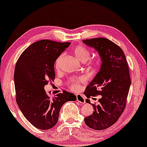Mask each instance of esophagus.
<instances>
[{"label":"esophagus","mask_w":147,"mask_h":147,"mask_svg":"<svg viewBox=\"0 0 147 147\" xmlns=\"http://www.w3.org/2000/svg\"><path fill=\"white\" fill-rule=\"evenodd\" d=\"M76 100H77V101L80 102L81 103H85V102H86L84 96H83V95H81V94L76 95Z\"/></svg>","instance_id":"obj_1"}]
</instances>
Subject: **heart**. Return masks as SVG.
I'll use <instances>...</instances> for the list:
<instances>
[{"label":"heart","mask_w":147,"mask_h":147,"mask_svg":"<svg viewBox=\"0 0 147 147\" xmlns=\"http://www.w3.org/2000/svg\"><path fill=\"white\" fill-rule=\"evenodd\" d=\"M74 55L81 62H85L89 68H95L98 65V61L96 59H90V52L86 47L81 45L76 46L73 49ZM63 55L61 54L58 57L55 61V68L57 71H59L60 69L61 61L63 59ZM86 82V78L84 77H79L78 78H72L69 82V86L72 90L77 91L81 89V84H84Z\"/></svg>","instance_id":"heart-1"}]
</instances>
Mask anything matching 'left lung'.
I'll return each mask as SVG.
<instances>
[{"mask_svg":"<svg viewBox=\"0 0 147 147\" xmlns=\"http://www.w3.org/2000/svg\"><path fill=\"white\" fill-rule=\"evenodd\" d=\"M83 42L96 49L102 59L99 72L84 93L88 98H100L98 105H92L94 111L85 117L84 122L91 129H105L118 120L126 106L131 84L129 66L122 49L108 39L99 37ZM86 102L90 103L89 99Z\"/></svg>","mask_w":147,"mask_h":147,"instance_id":"left-lung-1","label":"left lung"}]
</instances>
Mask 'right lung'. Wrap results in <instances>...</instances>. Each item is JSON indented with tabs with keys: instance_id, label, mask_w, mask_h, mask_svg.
<instances>
[{
	"instance_id": "right-lung-1",
	"label": "right lung",
	"mask_w": 147,
	"mask_h": 147,
	"mask_svg": "<svg viewBox=\"0 0 147 147\" xmlns=\"http://www.w3.org/2000/svg\"><path fill=\"white\" fill-rule=\"evenodd\" d=\"M70 42L37 41L20 56L14 72L16 102L23 115L40 129H49L58 122L61 107L76 96L66 90L51 97L45 86L55 78L54 63Z\"/></svg>"
}]
</instances>
